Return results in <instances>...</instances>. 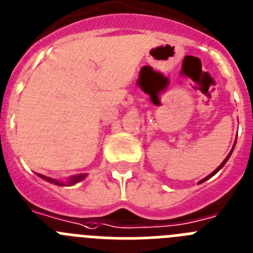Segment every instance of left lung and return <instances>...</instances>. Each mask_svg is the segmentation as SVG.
Instances as JSON below:
<instances>
[{
	"instance_id": "left-lung-1",
	"label": "left lung",
	"mask_w": 253,
	"mask_h": 253,
	"mask_svg": "<svg viewBox=\"0 0 253 253\" xmlns=\"http://www.w3.org/2000/svg\"><path fill=\"white\" fill-rule=\"evenodd\" d=\"M235 145H236V142H235V144H233V147H232V149H231V152H229V153H228V155H227V157H226V159H224V161H223V162H222V163H221V166H219V167H218V168H217V169H216V170H214V172H212V173H211V174H210V175H207V177H206V178H205V179H202V180H201V182H199V183H203V182H205V180L210 179V178H211V177H213V175H214V174H216V173H217V172H218L219 169H221V168H222V167H223V166H224V164H226V163H227V161H228V159H229V157H231V154H232L233 149H235Z\"/></svg>"
}]
</instances>
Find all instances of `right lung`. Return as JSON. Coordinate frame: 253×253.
Masks as SVG:
<instances>
[{"label": "right lung", "mask_w": 253, "mask_h": 253, "mask_svg": "<svg viewBox=\"0 0 253 253\" xmlns=\"http://www.w3.org/2000/svg\"><path fill=\"white\" fill-rule=\"evenodd\" d=\"M37 175H39V177H40V178H42V179L47 180V182L54 183V184H56V185H65V183H64V182H59V180L52 179V178L45 177V175H42V174H37ZM84 178H85V174H79V175H75V177H71L70 179L68 180V185H73V184H75V183L80 182V180H83V179H84Z\"/></svg>", "instance_id": "1"}]
</instances>
